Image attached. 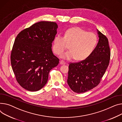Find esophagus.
I'll list each match as a JSON object with an SVG mask.
<instances>
[{"label": "esophagus", "instance_id": "obj_1", "mask_svg": "<svg viewBox=\"0 0 122 122\" xmlns=\"http://www.w3.org/2000/svg\"><path fill=\"white\" fill-rule=\"evenodd\" d=\"M60 64L61 65H65L66 62H65L64 61H63V60H61V61H60Z\"/></svg>", "mask_w": 122, "mask_h": 122}]
</instances>
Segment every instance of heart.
<instances>
[{
	"mask_svg": "<svg viewBox=\"0 0 122 122\" xmlns=\"http://www.w3.org/2000/svg\"><path fill=\"white\" fill-rule=\"evenodd\" d=\"M98 42L97 35L93 32L75 27L68 29L64 37L58 34L53 41L52 48L54 52L57 55L61 54L70 44V50L63 53L61 57L66 60L76 58L82 60L90 55L94 50Z\"/></svg>",
	"mask_w": 122,
	"mask_h": 122,
	"instance_id": "1",
	"label": "heart"
}]
</instances>
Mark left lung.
<instances>
[{"mask_svg":"<svg viewBox=\"0 0 122 122\" xmlns=\"http://www.w3.org/2000/svg\"><path fill=\"white\" fill-rule=\"evenodd\" d=\"M97 30L99 41L92 53L83 60L69 64L67 82L77 93L86 92L98 86L109 65L110 51L108 39Z\"/></svg>","mask_w":122,"mask_h":122,"instance_id":"left-lung-1","label":"left lung"}]
</instances>
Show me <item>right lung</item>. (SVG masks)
I'll list each match as a JSON object with an SVG mask.
<instances>
[{
    "mask_svg": "<svg viewBox=\"0 0 122 122\" xmlns=\"http://www.w3.org/2000/svg\"><path fill=\"white\" fill-rule=\"evenodd\" d=\"M57 24L40 21L20 31L11 53V64L15 79L25 90L37 91L46 83L50 71L59 59L53 55L52 43Z\"/></svg>",
    "mask_w": 122,
    "mask_h": 122,
    "instance_id": "add662e5",
    "label": "right lung"
}]
</instances>
